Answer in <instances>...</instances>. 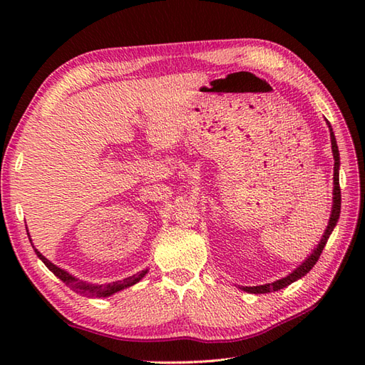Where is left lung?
Instances as JSON below:
<instances>
[{
  "label": "left lung",
  "instance_id": "obj_1",
  "mask_svg": "<svg viewBox=\"0 0 365 365\" xmlns=\"http://www.w3.org/2000/svg\"><path fill=\"white\" fill-rule=\"evenodd\" d=\"M328 127H329V131H331V147H332V155H334V192H332V210H331V218H329V222H328V227L327 230H324V235L323 238L320 240L319 246L315 247L314 252L309 255V257L301 263V265L293 271V273H290L287 277H282L279 279V281L276 282H271V284H263V285H257V287H243L245 292H250V293H269V292H277L284 289V287L290 285L292 282L298 281V279H301L302 276H306L309 271H311L314 268V265L317 263V260L320 259V254L323 251L324 245H327L328 238L331 235V232L334 230L336 224L339 221V216H340V185H339V166H340V157H339V147H337V143H336V136L334 133H332V128L329 125L328 122Z\"/></svg>",
  "mask_w": 365,
  "mask_h": 365
}]
</instances>
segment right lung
<instances>
[{
  "instance_id": "add662e5",
  "label": "right lung",
  "mask_w": 365,
  "mask_h": 365,
  "mask_svg": "<svg viewBox=\"0 0 365 365\" xmlns=\"http://www.w3.org/2000/svg\"><path fill=\"white\" fill-rule=\"evenodd\" d=\"M28 237H29V235H28ZM29 242H31V240H29ZM34 251H36V254H37V257L45 263L46 268H48L54 276H58V277L61 279V281L66 282V285L71 287V289H73L76 293L86 294V297H96V298L111 297L113 293H118V292L122 290V289H127V287L135 285L136 282L141 281V279L147 274V269H144V271H139V273H136V274H133V276L123 279V281H118V282H113V284H105V285H91V284L78 281V279L73 277L72 274H68L66 269L59 268V267H56V265H53V263H51L48 259H46V257H43V255H42L41 252H38V251L36 250V247H34Z\"/></svg>"
}]
</instances>
